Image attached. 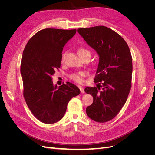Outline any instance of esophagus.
<instances>
[{
	"mask_svg": "<svg viewBox=\"0 0 155 155\" xmlns=\"http://www.w3.org/2000/svg\"><path fill=\"white\" fill-rule=\"evenodd\" d=\"M78 88H80V90L81 93H82V94H84V93H85V91H84V88H83L82 87L78 86Z\"/></svg>",
	"mask_w": 155,
	"mask_h": 155,
	"instance_id": "obj_1",
	"label": "esophagus"
}]
</instances>
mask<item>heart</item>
I'll return each instance as SVG.
<instances>
[{"mask_svg":"<svg viewBox=\"0 0 155 155\" xmlns=\"http://www.w3.org/2000/svg\"><path fill=\"white\" fill-rule=\"evenodd\" d=\"M86 53H90L89 51L84 48H80L78 49V55L80 56H82L83 54H85ZM64 56L65 54L63 55L62 57V61H63L64 58ZM85 73L83 71H80V72H77V73H73L72 74H71L70 75V78L73 80L75 81L77 83H82L83 82V77L85 76Z\"/></svg>","mask_w":155,"mask_h":155,"instance_id":"obj_1","label":"heart"}]
</instances>
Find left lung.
I'll use <instances>...</instances> for the list:
<instances>
[{
  "instance_id": "left-lung-1",
  "label": "left lung",
  "mask_w": 155,
  "mask_h": 155,
  "mask_svg": "<svg viewBox=\"0 0 155 155\" xmlns=\"http://www.w3.org/2000/svg\"><path fill=\"white\" fill-rule=\"evenodd\" d=\"M77 31L99 56L94 79L98 85L85 88L94 99L87 114L94 121L105 123L117 116L127 101L131 87V54L125 40L109 28L98 26Z\"/></svg>"
}]
</instances>
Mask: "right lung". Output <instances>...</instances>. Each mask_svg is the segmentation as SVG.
<instances>
[{"label":"right lung","instance_id":"1","mask_svg":"<svg viewBox=\"0 0 155 155\" xmlns=\"http://www.w3.org/2000/svg\"><path fill=\"white\" fill-rule=\"evenodd\" d=\"M76 31L42 29L29 40L23 51L21 73L24 97L32 114L43 123L61 120L70 100L80 94L75 85L68 82L58 87L51 78L60 68L63 47Z\"/></svg>","mask_w":155,"mask_h":155}]
</instances>
